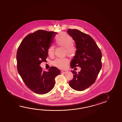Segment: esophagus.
<instances>
[{
  "label": "esophagus",
  "mask_w": 122,
  "mask_h": 122,
  "mask_svg": "<svg viewBox=\"0 0 122 122\" xmlns=\"http://www.w3.org/2000/svg\"><path fill=\"white\" fill-rule=\"evenodd\" d=\"M67 72V71L65 70H62L61 71V72L63 73H65Z\"/></svg>",
  "instance_id": "esophagus-1"
}]
</instances>
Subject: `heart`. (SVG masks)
<instances>
[{
    "label": "heart",
    "instance_id": "1",
    "mask_svg": "<svg viewBox=\"0 0 122 122\" xmlns=\"http://www.w3.org/2000/svg\"><path fill=\"white\" fill-rule=\"evenodd\" d=\"M73 39L68 34L61 32L55 36V42L57 45L65 48L67 55L69 57H73L76 54V48L73 44ZM47 54L50 57H52L55 54V47L51 45L47 49ZM68 60L65 58H57L53 61V65L61 68L67 67Z\"/></svg>",
    "mask_w": 122,
    "mask_h": 122
}]
</instances>
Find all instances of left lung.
<instances>
[{"label":"left lung","instance_id":"left-lung-1","mask_svg":"<svg viewBox=\"0 0 122 122\" xmlns=\"http://www.w3.org/2000/svg\"><path fill=\"white\" fill-rule=\"evenodd\" d=\"M67 33L72 37L77 49L75 56L71 61L72 68H81L78 73L71 71L73 78L69 85L73 89L82 91L88 88L96 80L102 67V55L93 38L77 29H68Z\"/></svg>","mask_w":122,"mask_h":122}]
</instances>
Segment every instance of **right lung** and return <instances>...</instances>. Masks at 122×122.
<instances>
[{
	"label": "right lung",
	"mask_w": 122,
	"mask_h": 122,
	"mask_svg": "<svg viewBox=\"0 0 122 122\" xmlns=\"http://www.w3.org/2000/svg\"><path fill=\"white\" fill-rule=\"evenodd\" d=\"M57 32L38 30L23 39L16 54L17 68L26 86L31 91L43 95L55 86V78L61 73L57 68L51 67L48 71L40 66L45 61L47 49L51 45Z\"/></svg>",
	"instance_id": "right-lung-1"
}]
</instances>
